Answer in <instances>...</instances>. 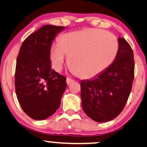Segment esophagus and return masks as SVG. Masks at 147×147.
Instances as JSON below:
<instances>
[{
	"instance_id": "esophagus-1",
	"label": "esophagus",
	"mask_w": 147,
	"mask_h": 147,
	"mask_svg": "<svg viewBox=\"0 0 147 147\" xmlns=\"http://www.w3.org/2000/svg\"><path fill=\"white\" fill-rule=\"evenodd\" d=\"M74 80L71 79V78H66V84H67L68 85L71 84V83H73Z\"/></svg>"
}]
</instances>
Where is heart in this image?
I'll list each match as a JSON object with an SVG mask.
<instances>
[{
  "instance_id": "b5f03b06",
  "label": "heart",
  "mask_w": 147,
  "mask_h": 147,
  "mask_svg": "<svg viewBox=\"0 0 147 147\" xmlns=\"http://www.w3.org/2000/svg\"><path fill=\"white\" fill-rule=\"evenodd\" d=\"M118 50L115 36L102 29L88 28L63 34L59 43L51 45L49 55L56 71L61 69L68 55L74 73L82 78H91L114 62Z\"/></svg>"
}]
</instances>
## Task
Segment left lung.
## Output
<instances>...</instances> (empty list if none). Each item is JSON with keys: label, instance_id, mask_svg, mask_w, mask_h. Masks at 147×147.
<instances>
[{"label": "left lung", "instance_id": "1", "mask_svg": "<svg viewBox=\"0 0 147 147\" xmlns=\"http://www.w3.org/2000/svg\"><path fill=\"white\" fill-rule=\"evenodd\" d=\"M114 62L100 75L81 82L82 108L98 122L110 121L122 111L134 81V53L127 42L119 38Z\"/></svg>", "mask_w": 147, "mask_h": 147}]
</instances>
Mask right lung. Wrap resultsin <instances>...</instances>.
<instances>
[{
  "label": "right lung",
  "mask_w": 147,
  "mask_h": 147,
  "mask_svg": "<svg viewBox=\"0 0 147 147\" xmlns=\"http://www.w3.org/2000/svg\"><path fill=\"white\" fill-rule=\"evenodd\" d=\"M65 27L44 25L22 43L16 63L15 86L19 103L31 118L43 120L61 104L67 84L66 77L51 69L52 41Z\"/></svg>",
  "instance_id": "obj_1"
}]
</instances>
